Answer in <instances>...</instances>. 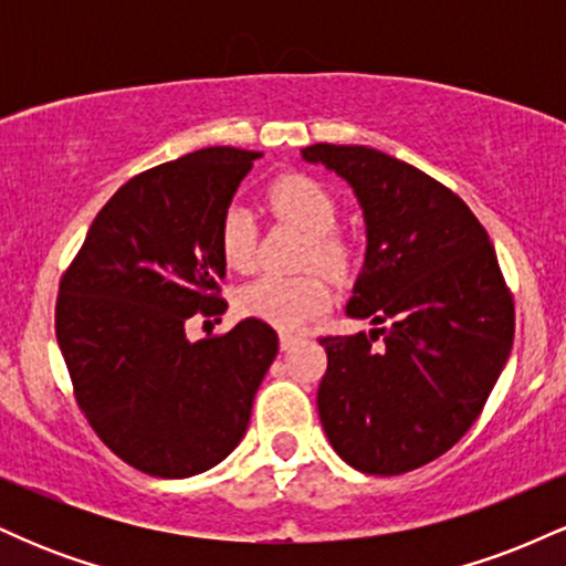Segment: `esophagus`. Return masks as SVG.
Returning <instances> with one entry per match:
<instances>
[{
  "mask_svg": "<svg viewBox=\"0 0 566 566\" xmlns=\"http://www.w3.org/2000/svg\"><path fill=\"white\" fill-rule=\"evenodd\" d=\"M301 340V335H292V333H282L279 335V346H282V350H290L295 343Z\"/></svg>",
  "mask_w": 566,
  "mask_h": 566,
  "instance_id": "1",
  "label": "esophagus"
}]
</instances>
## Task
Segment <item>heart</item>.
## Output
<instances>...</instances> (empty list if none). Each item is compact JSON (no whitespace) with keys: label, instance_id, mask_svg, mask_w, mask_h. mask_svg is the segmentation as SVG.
<instances>
[{"label":"heart","instance_id":"obj_1","mask_svg":"<svg viewBox=\"0 0 566 566\" xmlns=\"http://www.w3.org/2000/svg\"><path fill=\"white\" fill-rule=\"evenodd\" d=\"M269 201L279 218L290 220L308 233L303 263L322 265L329 274H346L354 263V250L337 237V201L316 178L282 175L269 188ZM220 255L229 269L247 271L255 263V220L242 205L226 207L218 229ZM327 279L316 271L301 276H261L239 290L237 305L244 316L274 324L279 329H295L314 319L329 305Z\"/></svg>","mask_w":566,"mask_h":566}]
</instances>
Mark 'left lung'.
I'll list each match as a JSON object with an SVG mask.
<instances>
[{"mask_svg": "<svg viewBox=\"0 0 566 566\" xmlns=\"http://www.w3.org/2000/svg\"><path fill=\"white\" fill-rule=\"evenodd\" d=\"M301 157L359 201L367 252L346 314L375 324L319 340L324 433L350 469L415 471L458 444L509 361L513 301L495 247L463 199L407 161L333 143Z\"/></svg>", "mask_w": 566, "mask_h": 566, "instance_id": "1", "label": "left lung"}]
</instances>
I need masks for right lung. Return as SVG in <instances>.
<instances>
[{
	"instance_id": "obj_1",
	"label": "right lung",
	"mask_w": 566,
	"mask_h": 566,
	"mask_svg": "<svg viewBox=\"0 0 566 566\" xmlns=\"http://www.w3.org/2000/svg\"><path fill=\"white\" fill-rule=\"evenodd\" d=\"M261 151L212 146L135 175L90 226L57 292L55 335L97 437L143 473L186 479L229 458L279 337L261 319L191 343L223 314L218 229Z\"/></svg>"
}]
</instances>
